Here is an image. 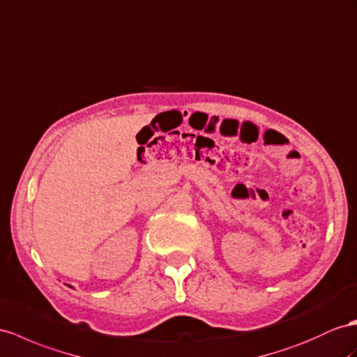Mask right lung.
Instances as JSON below:
<instances>
[{
  "label": "right lung",
  "instance_id": "right-lung-1",
  "mask_svg": "<svg viewBox=\"0 0 357 357\" xmlns=\"http://www.w3.org/2000/svg\"><path fill=\"white\" fill-rule=\"evenodd\" d=\"M68 287H70V285H68ZM70 288H72V287H70Z\"/></svg>",
  "mask_w": 357,
  "mask_h": 357
}]
</instances>
